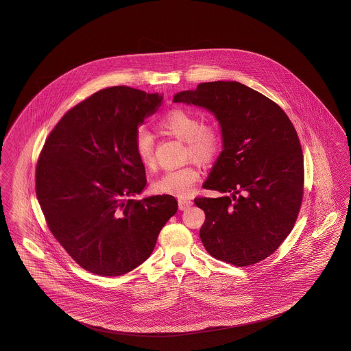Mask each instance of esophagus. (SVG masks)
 Returning a JSON list of instances; mask_svg holds the SVG:
<instances>
[{"label": "esophagus", "instance_id": "1", "mask_svg": "<svg viewBox=\"0 0 351 351\" xmlns=\"http://www.w3.org/2000/svg\"><path fill=\"white\" fill-rule=\"evenodd\" d=\"M192 201L191 200H184V199H180L179 200V209L180 210H186L189 206H192Z\"/></svg>", "mask_w": 351, "mask_h": 351}]
</instances>
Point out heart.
Wrapping results in <instances>:
<instances>
[{"instance_id":"1","label":"heart","mask_w":351,"mask_h":351,"mask_svg":"<svg viewBox=\"0 0 351 351\" xmlns=\"http://www.w3.org/2000/svg\"><path fill=\"white\" fill-rule=\"evenodd\" d=\"M158 125L165 132L186 143V158L204 166L216 160L221 151V135L216 129L204 126L197 113L189 109L175 108L159 118ZM134 151L145 167L154 168V138L145 128L138 129L135 133ZM199 179V169L193 166L172 168L154 180L152 191L159 195H171L184 199L191 195Z\"/></svg>"}]
</instances>
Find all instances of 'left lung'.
Returning <instances> with one entry per match:
<instances>
[{
	"label": "left lung",
	"instance_id": "8db88e82",
	"mask_svg": "<svg viewBox=\"0 0 351 351\" xmlns=\"http://www.w3.org/2000/svg\"><path fill=\"white\" fill-rule=\"evenodd\" d=\"M173 102L206 109L221 128L222 151L202 186L225 195L195 199L205 212L204 247L237 267L263 261L300 210L304 160L292 122L278 104L238 82L201 83Z\"/></svg>",
	"mask_w": 351,
	"mask_h": 351
}]
</instances>
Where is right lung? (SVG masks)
I'll list each match as a JSON object with an SVG mask.
<instances>
[{"mask_svg": "<svg viewBox=\"0 0 351 351\" xmlns=\"http://www.w3.org/2000/svg\"><path fill=\"white\" fill-rule=\"evenodd\" d=\"M163 95L110 86L73 106L53 128L36 165V197L51 233L84 269L119 276L142 265L178 212L171 195L133 200L146 188L134 151Z\"/></svg>", "mask_w": 351, "mask_h": 351, "instance_id": "add662e5", "label": "right lung"}]
</instances>
